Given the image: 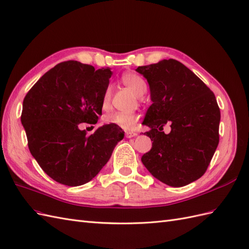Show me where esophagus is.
<instances>
[{
  "label": "esophagus",
  "mask_w": 249,
  "mask_h": 249,
  "mask_svg": "<svg viewBox=\"0 0 249 249\" xmlns=\"http://www.w3.org/2000/svg\"><path fill=\"white\" fill-rule=\"evenodd\" d=\"M138 135V133L137 132H126V138H133V137H136Z\"/></svg>",
  "instance_id": "obj_1"
}]
</instances>
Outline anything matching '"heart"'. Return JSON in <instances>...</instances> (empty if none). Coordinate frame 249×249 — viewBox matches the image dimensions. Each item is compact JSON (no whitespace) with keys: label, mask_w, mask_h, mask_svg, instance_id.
Segmentation results:
<instances>
[{"label":"heart","mask_w":249,"mask_h":249,"mask_svg":"<svg viewBox=\"0 0 249 249\" xmlns=\"http://www.w3.org/2000/svg\"><path fill=\"white\" fill-rule=\"evenodd\" d=\"M121 80L122 83L131 89V91L135 93L138 97H141L145 92L146 89H147V85H146V82L142 76H140L137 73L133 72H126L122 76H121ZM110 98H111V88L107 87L104 92L103 99H102V107L106 109L109 106L110 103ZM104 121L107 124H111L120 128L129 130L131 129L133 125L136 124L138 121V116L133 112H124V111H117L107 114L104 118Z\"/></svg>","instance_id":"1"}]
</instances>
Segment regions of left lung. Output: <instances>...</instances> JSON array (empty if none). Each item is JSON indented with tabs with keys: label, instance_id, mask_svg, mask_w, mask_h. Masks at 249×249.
Returning a JSON list of instances; mask_svg holds the SVG:
<instances>
[{
	"label": "left lung",
	"instance_id": "left-lung-1",
	"mask_svg": "<svg viewBox=\"0 0 249 249\" xmlns=\"http://www.w3.org/2000/svg\"><path fill=\"white\" fill-rule=\"evenodd\" d=\"M149 84L152 104L143 125L152 141L142 163L158 180L181 187L201 178L219 144L220 108L213 92L179 61L139 66ZM171 124L168 135L162 127Z\"/></svg>",
	"mask_w": 249,
	"mask_h": 249
}]
</instances>
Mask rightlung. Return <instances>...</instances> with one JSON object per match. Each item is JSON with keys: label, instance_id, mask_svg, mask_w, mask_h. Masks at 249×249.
I'll list each match as a JSON object with an SVG mask.
<instances>
[{"label": "right lung", "instance_id": "1", "mask_svg": "<svg viewBox=\"0 0 249 249\" xmlns=\"http://www.w3.org/2000/svg\"><path fill=\"white\" fill-rule=\"evenodd\" d=\"M110 68L95 69L78 61L59 63L25 95L21 122L28 148L41 168L63 185L92 180L124 138L120 127L106 124L92 135L81 123L97 124Z\"/></svg>", "mask_w": 249, "mask_h": 249}]
</instances>
